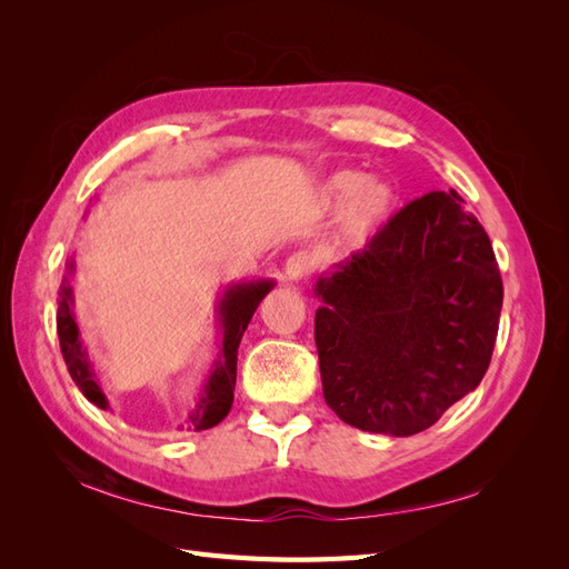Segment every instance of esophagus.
<instances>
[{"label": "esophagus", "instance_id": "obj_1", "mask_svg": "<svg viewBox=\"0 0 569 569\" xmlns=\"http://www.w3.org/2000/svg\"><path fill=\"white\" fill-rule=\"evenodd\" d=\"M308 272H311V256H308L306 251H295L287 258V263H284L287 280L301 282Z\"/></svg>", "mask_w": 569, "mask_h": 569}]
</instances>
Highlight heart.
Here are the masks:
<instances>
[{"instance_id": "heart-1", "label": "heart", "mask_w": 569, "mask_h": 569, "mask_svg": "<svg viewBox=\"0 0 569 569\" xmlns=\"http://www.w3.org/2000/svg\"><path fill=\"white\" fill-rule=\"evenodd\" d=\"M320 199L332 211H341V237L363 244L380 232L396 211V189L387 180H368L360 170H339L320 189Z\"/></svg>"}]
</instances>
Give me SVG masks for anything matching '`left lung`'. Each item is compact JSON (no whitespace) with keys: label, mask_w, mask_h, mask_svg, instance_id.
<instances>
[{"label":"left lung","mask_w":569,"mask_h":569,"mask_svg":"<svg viewBox=\"0 0 569 569\" xmlns=\"http://www.w3.org/2000/svg\"><path fill=\"white\" fill-rule=\"evenodd\" d=\"M316 295L325 401L363 432H422L491 363L503 282L456 189L403 206Z\"/></svg>","instance_id":"left-lung-1"}]
</instances>
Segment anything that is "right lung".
Wrapping results in <instances>:
<instances>
[{
  "label": "right lung",
  "instance_id": "add662e5",
  "mask_svg": "<svg viewBox=\"0 0 569 569\" xmlns=\"http://www.w3.org/2000/svg\"><path fill=\"white\" fill-rule=\"evenodd\" d=\"M73 272H76V266H73V261H68L66 278L59 289V311H57V332H59L61 353H63L68 372H71L73 382L78 385L84 399L92 401L101 410H109V399L97 382L94 368L90 363L88 349H84L78 322H76V313H73L76 301H73V287H71ZM272 284H274L272 280L232 284L226 291V297H222V301L218 306L220 325H222L220 353L216 358L209 380H206V385H203L201 399H199L197 408L189 412V420H187V427L194 429V432L216 427L230 412L232 401H234L232 391H234V382H237L239 341H242V335L247 332V327L251 322V316L258 308V303L263 301V297L272 289Z\"/></svg>",
  "mask_w": 569,
  "mask_h": 569
}]
</instances>
